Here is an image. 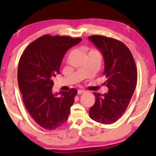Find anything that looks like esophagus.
<instances>
[{
    "mask_svg": "<svg viewBox=\"0 0 156 156\" xmlns=\"http://www.w3.org/2000/svg\"><path fill=\"white\" fill-rule=\"evenodd\" d=\"M84 92H85V90H78V94H81L82 93H84Z\"/></svg>",
    "mask_w": 156,
    "mask_h": 156,
    "instance_id": "obj_1",
    "label": "esophagus"
}]
</instances>
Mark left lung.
<instances>
[{
	"mask_svg": "<svg viewBox=\"0 0 156 156\" xmlns=\"http://www.w3.org/2000/svg\"><path fill=\"white\" fill-rule=\"evenodd\" d=\"M93 43L103 56L108 88L106 94L94 92L95 103L90 108L89 116L102 124H111L124 113L133 94L137 80V71L133 55L123 43L111 37L92 35Z\"/></svg>",
	"mask_w": 156,
	"mask_h": 156,
	"instance_id": "left-lung-1",
	"label": "left lung"
}]
</instances>
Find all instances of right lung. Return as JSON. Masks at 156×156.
I'll return each instance as SVG.
<instances>
[{"mask_svg": "<svg viewBox=\"0 0 156 156\" xmlns=\"http://www.w3.org/2000/svg\"><path fill=\"white\" fill-rule=\"evenodd\" d=\"M82 39L44 35L29 44L19 59L17 80L23 102L31 117L47 130H54L67 121L77 90L54 94L52 79L59 74L63 58Z\"/></svg>", "mask_w": 156, "mask_h": 156, "instance_id": "right-lung-1", "label": "right lung"}]
</instances>
